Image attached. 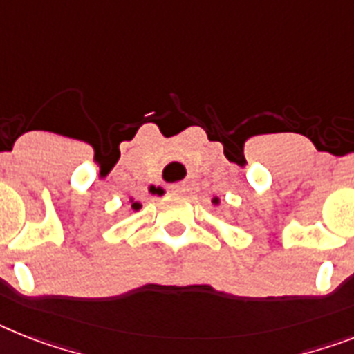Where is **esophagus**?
Returning a JSON list of instances; mask_svg holds the SVG:
<instances>
[{
	"label": "esophagus",
	"mask_w": 354,
	"mask_h": 354,
	"mask_svg": "<svg viewBox=\"0 0 354 354\" xmlns=\"http://www.w3.org/2000/svg\"><path fill=\"white\" fill-rule=\"evenodd\" d=\"M170 192H171V194H175V195L184 194V192H186V184H183V183L174 184V186H171V188H170Z\"/></svg>",
	"instance_id": "obj_1"
}]
</instances>
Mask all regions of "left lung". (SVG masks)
<instances>
[{
  "instance_id": "8db88e82",
  "label": "left lung",
  "mask_w": 354,
  "mask_h": 354,
  "mask_svg": "<svg viewBox=\"0 0 354 354\" xmlns=\"http://www.w3.org/2000/svg\"><path fill=\"white\" fill-rule=\"evenodd\" d=\"M213 204H218V198H213Z\"/></svg>"
}]
</instances>
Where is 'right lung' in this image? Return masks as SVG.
<instances>
[{"label":"right lung","mask_w":354,"mask_h":354,"mask_svg":"<svg viewBox=\"0 0 354 354\" xmlns=\"http://www.w3.org/2000/svg\"><path fill=\"white\" fill-rule=\"evenodd\" d=\"M139 208H141V204L133 203V201H131V209H136V212H137V209H139Z\"/></svg>","instance_id":"1"}]
</instances>
